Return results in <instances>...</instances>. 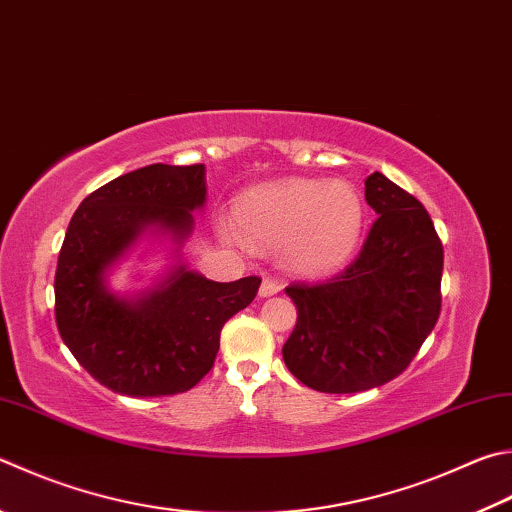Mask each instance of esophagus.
I'll use <instances>...</instances> for the list:
<instances>
[{
  "label": "esophagus",
  "mask_w": 512,
  "mask_h": 512,
  "mask_svg": "<svg viewBox=\"0 0 512 512\" xmlns=\"http://www.w3.org/2000/svg\"><path fill=\"white\" fill-rule=\"evenodd\" d=\"M280 284L277 282H273V280H264L262 282V286H259V295L262 297H271V295H275V293H280Z\"/></svg>",
  "instance_id": "esophagus-1"
}]
</instances>
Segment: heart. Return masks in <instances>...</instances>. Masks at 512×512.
Listing matches in <instances>:
<instances>
[{"mask_svg": "<svg viewBox=\"0 0 512 512\" xmlns=\"http://www.w3.org/2000/svg\"><path fill=\"white\" fill-rule=\"evenodd\" d=\"M228 235L241 246L273 244L284 248L297 271H327L356 250L365 206L345 181L288 179L244 194L235 206Z\"/></svg>", "mask_w": 512, "mask_h": 512, "instance_id": "heart-1", "label": "heart"}]
</instances>
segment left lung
Segmentation results:
<instances>
[{"label": "left lung", "mask_w": 512, "mask_h": 512, "mask_svg": "<svg viewBox=\"0 0 512 512\" xmlns=\"http://www.w3.org/2000/svg\"><path fill=\"white\" fill-rule=\"evenodd\" d=\"M378 219L336 275L286 286L297 309L282 347L291 374L315 392L356 394L403 374L441 313L443 246L423 203L385 174L365 181Z\"/></svg>", "instance_id": "left-lung-1"}]
</instances>
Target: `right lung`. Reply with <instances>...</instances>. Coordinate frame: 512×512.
I'll use <instances>...</instances> for the list:
<instances>
[{"label": "right lung", "mask_w": 512, "mask_h": 512, "mask_svg": "<svg viewBox=\"0 0 512 512\" xmlns=\"http://www.w3.org/2000/svg\"><path fill=\"white\" fill-rule=\"evenodd\" d=\"M206 203V167L154 163L80 203L55 271V322L76 360L111 392L150 398L192 389L215 365L219 336L262 280L212 282L176 264L136 297L107 288V271L145 230L183 244Z\"/></svg>", "instance_id": "1"}]
</instances>
